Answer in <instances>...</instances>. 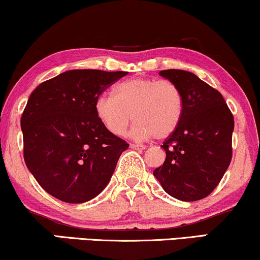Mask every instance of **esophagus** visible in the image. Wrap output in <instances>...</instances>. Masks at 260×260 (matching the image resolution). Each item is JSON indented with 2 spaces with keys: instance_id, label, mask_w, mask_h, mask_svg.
Returning <instances> with one entry per match:
<instances>
[{
  "instance_id": "34e87169",
  "label": "esophagus",
  "mask_w": 260,
  "mask_h": 260,
  "mask_svg": "<svg viewBox=\"0 0 260 260\" xmlns=\"http://www.w3.org/2000/svg\"><path fill=\"white\" fill-rule=\"evenodd\" d=\"M130 148L136 149V150H143V149H146V146H143V145H139V143H131V145H130Z\"/></svg>"
}]
</instances>
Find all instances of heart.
<instances>
[{"label":"heart","instance_id":"obj_1","mask_svg":"<svg viewBox=\"0 0 260 260\" xmlns=\"http://www.w3.org/2000/svg\"><path fill=\"white\" fill-rule=\"evenodd\" d=\"M183 96L175 83L150 78H130L114 88V96L101 95L95 104L99 120L113 135L120 136L134 119L131 136L164 140L181 123Z\"/></svg>","mask_w":260,"mask_h":260}]
</instances>
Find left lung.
Listing matches in <instances>:
<instances>
[{"instance_id":"1","label":"left lung","mask_w":260,"mask_h":260,"mask_svg":"<svg viewBox=\"0 0 260 260\" xmlns=\"http://www.w3.org/2000/svg\"><path fill=\"white\" fill-rule=\"evenodd\" d=\"M183 96L181 123L164 141L166 158L153 175L164 190L182 201L206 198L218 185L233 156L234 117L222 94L194 73L164 70Z\"/></svg>"}]
</instances>
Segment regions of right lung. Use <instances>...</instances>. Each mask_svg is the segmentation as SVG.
<instances>
[{"instance_id": "right-lung-1", "label": "right lung", "mask_w": 260, "mask_h": 260, "mask_svg": "<svg viewBox=\"0 0 260 260\" xmlns=\"http://www.w3.org/2000/svg\"><path fill=\"white\" fill-rule=\"evenodd\" d=\"M126 73L71 70L32 91L20 120L24 160L48 194L82 204L108 184L129 145L102 125L95 104Z\"/></svg>"}]
</instances>
